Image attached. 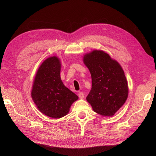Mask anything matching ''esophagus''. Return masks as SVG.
Listing matches in <instances>:
<instances>
[{"mask_svg":"<svg viewBox=\"0 0 156 156\" xmlns=\"http://www.w3.org/2000/svg\"><path fill=\"white\" fill-rule=\"evenodd\" d=\"M78 96L79 97V98H81V99L84 98V93H83V92H79V94H78Z\"/></svg>","mask_w":156,"mask_h":156,"instance_id":"obj_1","label":"esophagus"}]
</instances>
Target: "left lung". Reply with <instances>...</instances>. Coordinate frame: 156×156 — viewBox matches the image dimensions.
<instances>
[{"label":"left lung","instance_id":"8db88e82","mask_svg":"<svg viewBox=\"0 0 156 156\" xmlns=\"http://www.w3.org/2000/svg\"><path fill=\"white\" fill-rule=\"evenodd\" d=\"M83 62L92 77V88L87 97V101L98 114L112 116L128 97V84L123 69L102 50L86 53Z\"/></svg>","mask_w":156,"mask_h":156}]
</instances>
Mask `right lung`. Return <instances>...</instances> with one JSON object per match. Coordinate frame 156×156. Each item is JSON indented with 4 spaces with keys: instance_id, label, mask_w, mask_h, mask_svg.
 I'll return each mask as SVG.
<instances>
[{
    "instance_id": "obj_1",
    "label": "right lung",
    "mask_w": 156,
    "mask_h": 156,
    "mask_svg": "<svg viewBox=\"0 0 156 156\" xmlns=\"http://www.w3.org/2000/svg\"><path fill=\"white\" fill-rule=\"evenodd\" d=\"M60 69L61 62L58 56L45 59L37 71L31 91L37 109L53 119L68 115L73 103L79 98L63 84Z\"/></svg>"
}]
</instances>
